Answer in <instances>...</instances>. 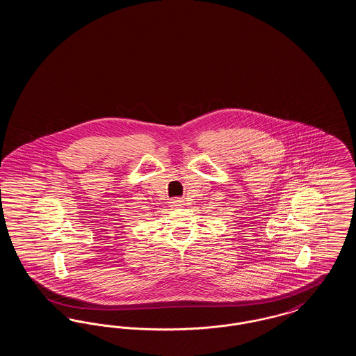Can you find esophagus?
Masks as SVG:
<instances>
[{"label": "esophagus", "instance_id": "1", "mask_svg": "<svg viewBox=\"0 0 356 356\" xmlns=\"http://www.w3.org/2000/svg\"><path fill=\"white\" fill-rule=\"evenodd\" d=\"M181 203H183V202H181V200H179V199H175V200L172 202V204H173L175 207H179V205H181Z\"/></svg>", "mask_w": 356, "mask_h": 356}]
</instances>
